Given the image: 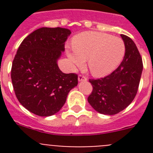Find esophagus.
<instances>
[{"label": "esophagus", "instance_id": "1", "mask_svg": "<svg viewBox=\"0 0 153 153\" xmlns=\"http://www.w3.org/2000/svg\"><path fill=\"white\" fill-rule=\"evenodd\" d=\"M78 80L79 81H86V80H87V78H86L85 76L79 74V75L78 76Z\"/></svg>", "mask_w": 153, "mask_h": 153}]
</instances>
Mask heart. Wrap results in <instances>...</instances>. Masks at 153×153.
Here are the masks:
<instances>
[{"label": "heart", "instance_id": "b5f03b06", "mask_svg": "<svg viewBox=\"0 0 153 153\" xmlns=\"http://www.w3.org/2000/svg\"><path fill=\"white\" fill-rule=\"evenodd\" d=\"M74 51L67 56L74 66H82L87 59L89 70L96 76H103L118 67L125 55L126 46L120 37L95 31L84 32L76 36Z\"/></svg>", "mask_w": 153, "mask_h": 153}]
</instances>
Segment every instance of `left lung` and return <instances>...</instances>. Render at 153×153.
<instances>
[{"mask_svg":"<svg viewBox=\"0 0 153 153\" xmlns=\"http://www.w3.org/2000/svg\"><path fill=\"white\" fill-rule=\"evenodd\" d=\"M125 56L116 70L105 77L90 79L93 90L88 102L96 111L106 115L120 113L132 102L137 93L143 64L133 40L121 34Z\"/></svg>","mask_w":153,"mask_h":153,"instance_id":"8db88e82","label":"left lung"}]
</instances>
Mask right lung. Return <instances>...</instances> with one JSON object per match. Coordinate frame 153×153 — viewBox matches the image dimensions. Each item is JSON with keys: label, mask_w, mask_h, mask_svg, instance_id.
Instances as JSON below:
<instances>
[{"label": "right lung", "mask_w": 153, "mask_h": 153, "mask_svg": "<svg viewBox=\"0 0 153 153\" xmlns=\"http://www.w3.org/2000/svg\"><path fill=\"white\" fill-rule=\"evenodd\" d=\"M70 33L66 28H39L18 47L12 63V84L19 102L33 114L50 117L59 112L77 85V74H63L56 63Z\"/></svg>", "instance_id": "obj_1"}]
</instances>
